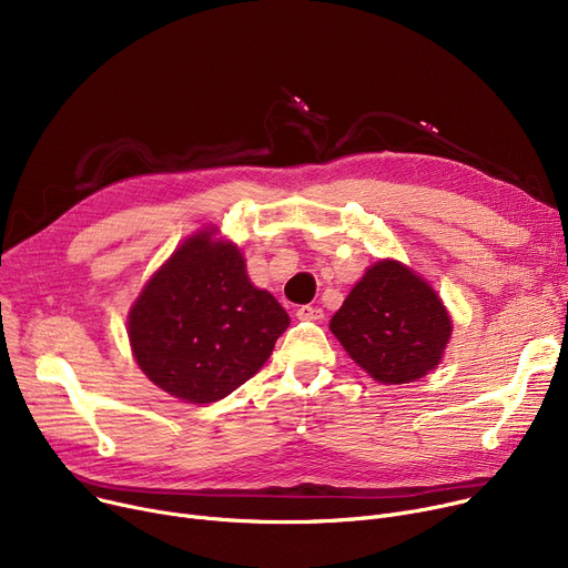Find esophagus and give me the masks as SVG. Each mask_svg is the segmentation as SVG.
I'll list each match as a JSON object with an SVG mask.
<instances>
[{
	"instance_id": "34e87169",
	"label": "esophagus",
	"mask_w": 568,
	"mask_h": 568,
	"mask_svg": "<svg viewBox=\"0 0 568 568\" xmlns=\"http://www.w3.org/2000/svg\"><path fill=\"white\" fill-rule=\"evenodd\" d=\"M296 317L304 320V322H320L324 317V311L317 306H301L296 311Z\"/></svg>"
}]
</instances>
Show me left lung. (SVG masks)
I'll return each mask as SVG.
<instances>
[{
    "label": "left lung",
    "mask_w": 568,
    "mask_h": 568,
    "mask_svg": "<svg viewBox=\"0 0 568 568\" xmlns=\"http://www.w3.org/2000/svg\"><path fill=\"white\" fill-rule=\"evenodd\" d=\"M328 326L352 361L382 384L423 379L452 335L440 296L397 260L374 262Z\"/></svg>",
    "instance_id": "obj_1"
}]
</instances>
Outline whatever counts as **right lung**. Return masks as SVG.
Wrapping results in <instances>:
<instances>
[{
	"instance_id": "obj_1",
	"label": "right lung",
	"mask_w": 568,
	"mask_h": 568,
	"mask_svg": "<svg viewBox=\"0 0 568 568\" xmlns=\"http://www.w3.org/2000/svg\"><path fill=\"white\" fill-rule=\"evenodd\" d=\"M212 235L175 248L128 320L143 374L192 404L219 402L248 382L290 324L278 301L248 281L240 248Z\"/></svg>"
}]
</instances>
